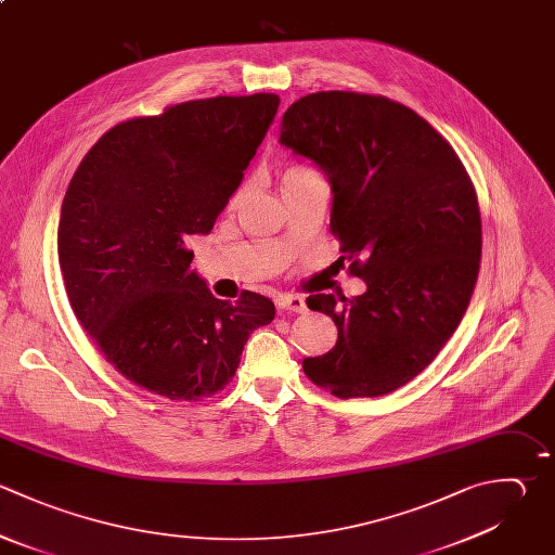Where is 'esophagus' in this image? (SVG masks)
Masks as SVG:
<instances>
[{"mask_svg": "<svg viewBox=\"0 0 555 555\" xmlns=\"http://www.w3.org/2000/svg\"><path fill=\"white\" fill-rule=\"evenodd\" d=\"M275 304H278V308L280 310H288V312H306V299L304 297H299V295H280L278 299H275Z\"/></svg>", "mask_w": 555, "mask_h": 555, "instance_id": "34e87169", "label": "esophagus"}]
</instances>
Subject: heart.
<instances>
[{
  "label": "heart",
  "instance_id": "1",
  "mask_svg": "<svg viewBox=\"0 0 555 555\" xmlns=\"http://www.w3.org/2000/svg\"><path fill=\"white\" fill-rule=\"evenodd\" d=\"M291 171H297V169H291Z\"/></svg>",
  "mask_w": 555,
  "mask_h": 555
}]
</instances>
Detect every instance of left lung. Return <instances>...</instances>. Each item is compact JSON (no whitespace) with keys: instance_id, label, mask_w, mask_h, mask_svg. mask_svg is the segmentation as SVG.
Masks as SVG:
<instances>
[{"instance_id":"left-lung-1","label":"left lung","mask_w":555,"mask_h":555,"mask_svg":"<svg viewBox=\"0 0 555 555\" xmlns=\"http://www.w3.org/2000/svg\"><path fill=\"white\" fill-rule=\"evenodd\" d=\"M280 143L327 178L340 260L366 284L349 301L308 297L338 340L304 371L340 399L386 395L436 358L468 308L481 258L470 178L423 117L377 95H306L284 113Z\"/></svg>"}]
</instances>
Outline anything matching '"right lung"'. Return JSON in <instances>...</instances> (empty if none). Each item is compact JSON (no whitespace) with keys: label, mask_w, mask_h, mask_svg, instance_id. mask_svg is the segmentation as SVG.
<instances>
[{"label":"right lung","mask_w":555,"mask_h":555,"mask_svg":"<svg viewBox=\"0 0 555 555\" xmlns=\"http://www.w3.org/2000/svg\"><path fill=\"white\" fill-rule=\"evenodd\" d=\"M280 98L195 100L108 130L85 156L59 223L69 304L106 360L150 392L197 401L234 377L271 299H217L191 271L271 128Z\"/></svg>","instance_id":"add662e5"}]
</instances>
